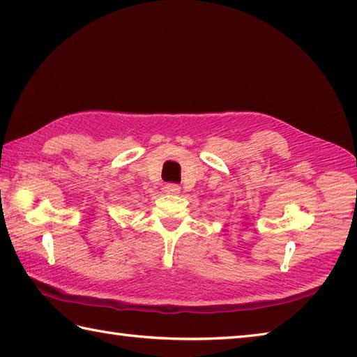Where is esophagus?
<instances>
[{
    "instance_id": "esophagus-1",
    "label": "esophagus",
    "mask_w": 357,
    "mask_h": 357,
    "mask_svg": "<svg viewBox=\"0 0 357 357\" xmlns=\"http://www.w3.org/2000/svg\"><path fill=\"white\" fill-rule=\"evenodd\" d=\"M164 190H165V193H170V195H174V193H179V190H181V187H179L178 184H173V183H169V184H165V187H164Z\"/></svg>"
}]
</instances>
